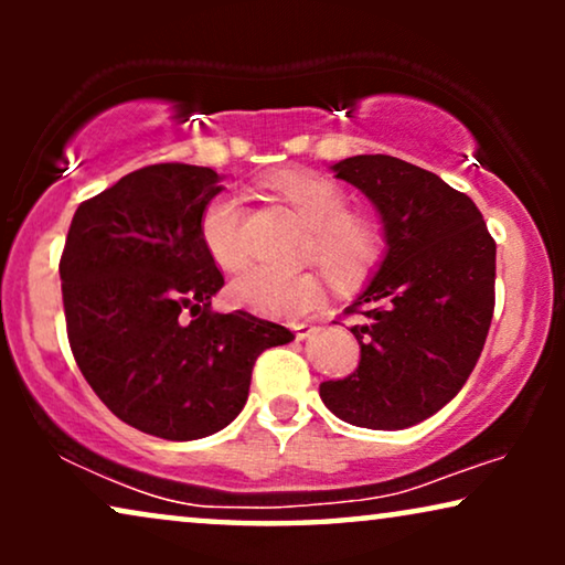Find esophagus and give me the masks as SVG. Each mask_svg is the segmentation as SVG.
<instances>
[{
  "label": "esophagus",
  "mask_w": 565,
  "mask_h": 565,
  "mask_svg": "<svg viewBox=\"0 0 565 565\" xmlns=\"http://www.w3.org/2000/svg\"><path fill=\"white\" fill-rule=\"evenodd\" d=\"M313 329H316L313 323H308V321H298V323H292V331H296V337H298V339L311 337V331H313Z\"/></svg>",
  "instance_id": "34e87169"
}]
</instances>
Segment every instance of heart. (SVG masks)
<instances>
[{
  "mask_svg": "<svg viewBox=\"0 0 565 565\" xmlns=\"http://www.w3.org/2000/svg\"><path fill=\"white\" fill-rule=\"evenodd\" d=\"M311 234V257L334 282L352 285L365 277L383 257V231L373 218L350 211V195L342 184L311 172H280L269 180ZM200 238L205 252L223 269L244 267V203L238 195H218L203 207ZM238 303L259 313L296 316L311 313L321 306L323 288L313 275H285L273 269H249L234 282Z\"/></svg>",
  "mask_w": 565,
  "mask_h": 565,
  "instance_id": "b5f03b06",
  "label": "heart"
}]
</instances>
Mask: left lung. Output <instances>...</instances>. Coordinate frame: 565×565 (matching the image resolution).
<instances>
[{"label":"left lung","instance_id":"obj_1","mask_svg":"<svg viewBox=\"0 0 565 565\" xmlns=\"http://www.w3.org/2000/svg\"><path fill=\"white\" fill-rule=\"evenodd\" d=\"M337 180L381 213L385 257L347 313L360 365L321 383L339 419L365 429H406L458 396L489 334L497 244L466 192L385 153L342 159Z\"/></svg>","mask_w":565,"mask_h":565}]
</instances>
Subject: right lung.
<instances>
[{"label":"right lung","mask_w":565,"mask_h":565,"mask_svg":"<svg viewBox=\"0 0 565 565\" xmlns=\"http://www.w3.org/2000/svg\"><path fill=\"white\" fill-rule=\"evenodd\" d=\"M221 180L177 161L126 174L76 207L58 265L82 375L118 419L172 443L234 422L259 354L292 342L280 323L211 308L223 275L200 215Z\"/></svg>","instance_id":"add662e5"}]
</instances>
